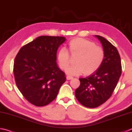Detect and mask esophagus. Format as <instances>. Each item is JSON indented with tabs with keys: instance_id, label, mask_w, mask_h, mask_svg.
I'll list each match as a JSON object with an SVG mask.
<instances>
[{
	"instance_id": "1",
	"label": "esophagus",
	"mask_w": 132,
	"mask_h": 132,
	"mask_svg": "<svg viewBox=\"0 0 132 132\" xmlns=\"http://www.w3.org/2000/svg\"><path fill=\"white\" fill-rule=\"evenodd\" d=\"M73 78V77L70 76H68L66 77V79H68V80H70V79H72Z\"/></svg>"
}]
</instances>
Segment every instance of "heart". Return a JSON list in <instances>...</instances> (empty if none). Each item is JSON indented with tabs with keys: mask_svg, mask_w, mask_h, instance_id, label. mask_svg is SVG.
<instances>
[{
	"mask_svg": "<svg viewBox=\"0 0 132 132\" xmlns=\"http://www.w3.org/2000/svg\"><path fill=\"white\" fill-rule=\"evenodd\" d=\"M69 51L72 56L77 55L74 60L76 64L66 69V73L70 76H77L84 73L92 74L98 69L105 60V52L102 47L86 39L77 38L69 43ZM59 66L65 69L70 61V55L68 49L62 47L57 54Z\"/></svg>",
	"mask_w": 132,
	"mask_h": 132,
	"instance_id": "b5f03b06",
	"label": "heart"
}]
</instances>
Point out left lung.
<instances>
[{
  "label": "left lung",
  "instance_id": "obj_1",
  "mask_svg": "<svg viewBox=\"0 0 132 132\" xmlns=\"http://www.w3.org/2000/svg\"><path fill=\"white\" fill-rule=\"evenodd\" d=\"M95 36L100 40L105 50V60L93 74L79 78L80 86L75 92L79 103L89 108L99 106L109 98L122 73L121 58L117 49L104 37Z\"/></svg>",
  "mask_w": 132,
  "mask_h": 132
}]
</instances>
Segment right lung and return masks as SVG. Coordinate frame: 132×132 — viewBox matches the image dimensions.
<instances>
[{"label": "right lung", "mask_w": 132, "mask_h": 132, "mask_svg": "<svg viewBox=\"0 0 132 132\" xmlns=\"http://www.w3.org/2000/svg\"><path fill=\"white\" fill-rule=\"evenodd\" d=\"M63 37L40 36L23 46L15 58L14 75L18 89L37 106L50 104L66 81L65 74L56 64L58 48Z\"/></svg>", "instance_id": "add662e5"}]
</instances>
